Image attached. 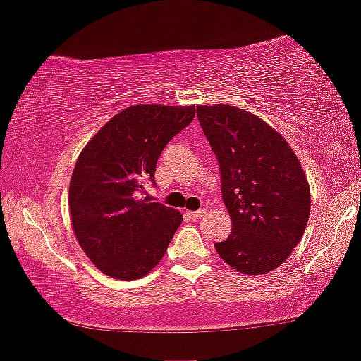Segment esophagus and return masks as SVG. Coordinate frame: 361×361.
<instances>
[{
  "mask_svg": "<svg viewBox=\"0 0 361 361\" xmlns=\"http://www.w3.org/2000/svg\"><path fill=\"white\" fill-rule=\"evenodd\" d=\"M187 215L190 216L192 220H199L205 215V210H197V212H187Z\"/></svg>",
  "mask_w": 361,
  "mask_h": 361,
  "instance_id": "esophagus-1",
  "label": "esophagus"
}]
</instances>
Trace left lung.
<instances>
[{"label":"left lung","instance_id":"obj_1","mask_svg":"<svg viewBox=\"0 0 361 361\" xmlns=\"http://www.w3.org/2000/svg\"><path fill=\"white\" fill-rule=\"evenodd\" d=\"M197 118L219 161L231 216V233L215 243L216 253L238 273H269L307 226V177L288 141L253 113L224 103L197 106Z\"/></svg>","mask_w":361,"mask_h":361}]
</instances>
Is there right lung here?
Segmentation results:
<instances>
[{
    "instance_id": "right-lung-1",
    "label": "right lung",
    "mask_w": 361,
    "mask_h": 361,
    "mask_svg": "<svg viewBox=\"0 0 361 361\" xmlns=\"http://www.w3.org/2000/svg\"><path fill=\"white\" fill-rule=\"evenodd\" d=\"M195 116V106L135 105L113 116L78 156L68 207L78 245L102 273L131 281L164 256L182 214L141 194L162 149Z\"/></svg>"
}]
</instances>
